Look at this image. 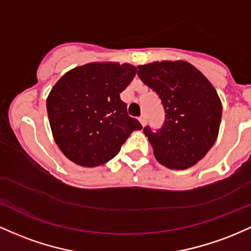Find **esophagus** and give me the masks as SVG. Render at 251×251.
<instances>
[{
  "label": "esophagus",
  "mask_w": 251,
  "mask_h": 251,
  "mask_svg": "<svg viewBox=\"0 0 251 251\" xmlns=\"http://www.w3.org/2000/svg\"><path fill=\"white\" fill-rule=\"evenodd\" d=\"M139 121L141 125H142V126H145L146 123H147V117H146V115H141L139 117Z\"/></svg>",
  "instance_id": "esophagus-1"
}]
</instances>
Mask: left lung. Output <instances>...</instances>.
<instances>
[{"instance_id":"8db88e82","label":"left lung","mask_w":251,"mask_h":251,"mask_svg":"<svg viewBox=\"0 0 251 251\" xmlns=\"http://www.w3.org/2000/svg\"><path fill=\"white\" fill-rule=\"evenodd\" d=\"M140 79L159 95L166 112L162 128L143 129L156 160L172 170H186L215 145L222 120L216 89L193 65L162 60L140 65Z\"/></svg>"}]
</instances>
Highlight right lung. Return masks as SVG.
<instances>
[{"instance_id":"obj_1","label":"right lung","mask_w":251,"mask_h":251,"mask_svg":"<svg viewBox=\"0 0 251 251\" xmlns=\"http://www.w3.org/2000/svg\"><path fill=\"white\" fill-rule=\"evenodd\" d=\"M130 64L90 63L66 72L46 100L50 130L67 159L96 167L117 155L142 126L126 112L120 94L136 75Z\"/></svg>"}]
</instances>
